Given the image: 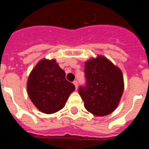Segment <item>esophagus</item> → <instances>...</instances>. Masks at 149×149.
<instances>
[{"mask_svg":"<svg viewBox=\"0 0 149 149\" xmlns=\"http://www.w3.org/2000/svg\"><path fill=\"white\" fill-rule=\"evenodd\" d=\"M73 84H74L75 87H76V89H77V81H73Z\"/></svg>","mask_w":149,"mask_h":149,"instance_id":"esophagus-1","label":"esophagus"}]
</instances>
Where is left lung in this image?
Returning a JSON list of instances; mask_svg holds the SVG:
<instances>
[{
	"label": "left lung",
	"instance_id": "1",
	"mask_svg": "<svg viewBox=\"0 0 149 149\" xmlns=\"http://www.w3.org/2000/svg\"><path fill=\"white\" fill-rule=\"evenodd\" d=\"M84 75L86 84L78 89L84 108L97 116L110 114L118 105L124 91L120 69L99 56L85 62Z\"/></svg>",
	"mask_w": 149,
	"mask_h": 149
}]
</instances>
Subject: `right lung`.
Instances as JSON below:
<instances>
[{"label": "right lung", "instance_id": "right-lung-1", "mask_svg": "<svg viewBox=\"0 0 149 149\" xmlns=\"http://www.w3.org/2000/svg\"><path fill=\"white\" fill-rule=\"evenodd\" d=\"M74 90V84L65 79V72L55 60H41L28 78L29 97L34 105L46 114L63 109Z\"/></svg>", "mask_w": 149, "mask_h": 149}]
</instances>
